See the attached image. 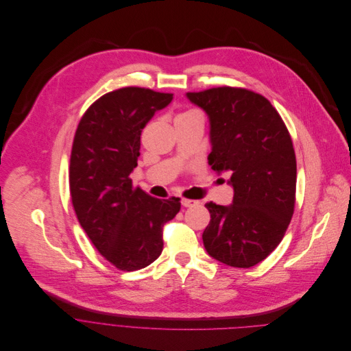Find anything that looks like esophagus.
<instances>
[{
  "label": "esophagus",
  "instance_id": "obj_1",
  "mask_svg": "<svg viewBox=\"0 0 351 351\" xmlns=\"http://www.w3.org/2000/svg\"><path fill=\"white\" fill-rule=\"evenodd\" d=\"M199 202L197 200H192V199H185V197H182L181 199V204L184 206V207H192V206H195V204H197Z\"/></svg>",
  "mask_w": 351,
  "mask_h": 351
}]
</instances>
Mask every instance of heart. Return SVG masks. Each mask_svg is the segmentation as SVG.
Returning <instances> with one entry per match:
<instances>
[{
  "label": "heart",
  "mask_w": 351,
  "mask_h": 351,
  "mask_svg": "<svg viewBox=\"0 0 351 351\" xmlns=\"http://www.w3.org/2000/svg\"><path fill=\"white\" fill-rule=\"evenodd\" d=\"M188 113H191V112H188Z\"/></svg>",
  "instance_id": "b5f03b06"
}]
</instances>
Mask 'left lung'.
<instances>
[{
	"instance_id": "obj_1",
	"label": "left lung",
	"mask_w": 351,
	"mask_h": 351,
	"mask_svg": "<svg viewBox=\"0 0 351 351\" xmlns=\"http://www.w3.org/2000/svg\"><path fill=\"white\" fill-rule=\"evenodd\" d=\"M208 117V165L230 173L232 203L208 202L202 238L213 258L238 268L263 261L282 241L296 193V156L291 135L268 99L243 88L186 93Z\"/></svg>"
}]
</instances>
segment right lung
I'll use <instances>...</instances> for the list:
<instances>
[{
	"instance_id": "add662e5",
	"label": "right lung",
	"mask_w": 351,
	"mask_h": 351,
	"mask_svg": "<svg viewBox=\"0 0 351 351\" xmlns=\"http://www.w3.org/2000/svg\"><path fill=\"white\" fill-rule=\"evenodd\" d=\"M173 94L125 87L105 94L82 117L70 156V195L79 223L116 268L135 271L163 250V226L180 197L158 199L132 188L141 132Z\"/></svg>"
}]
</instances>
